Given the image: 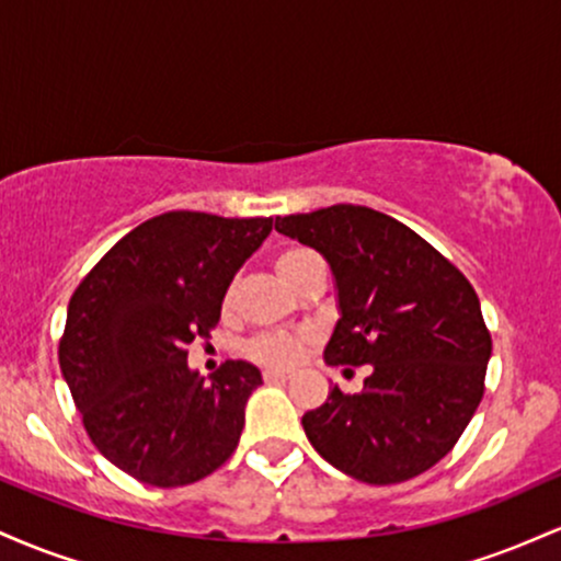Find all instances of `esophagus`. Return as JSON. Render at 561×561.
<instances>
[{
    "instance_id": "34e87169",
    "label": "esophagus",
    "mask_w": 561,
    "mask_h": 561,
    "mask_svg": "<svg viewBox=\"0 0 561 561\" xmlns=\"http://www.w3.org/2000/svg\"><path fill=\"white\" fill-rule=\"evenodd\" d=\"M289 377V371H285V369H263V379H266V382H282V379H287Z\"/></svg>"
}]
</instances>
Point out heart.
Instances as JSON below:
<instances>
[{
    "label": "heart",
    "instance_id": "1",
    "mask_svg": "<svg viewBox=\"0 0 561 561\" xmlns=\"http://www.w3.org/2000/svg\"><path fill=\"white\" fill-rule=\"evenodd\" d=\"M313 259H317V255H313L311 250L289 248V250H282V253L276 255L274 266H276V272H279L282 279H285L287 285H293V279L298 276L300 268ZM227 302H229V298H227ZM302 345H306V334L266 332V334H259V337L250 340L248 347H244V353H248V356L259 364L289 366L300 358Z\"/></svg>",
    "mask_w": 561,
    "mask_h": 561
}]
</instances>
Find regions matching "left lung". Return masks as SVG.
<instances>
[{"label":"left lung","mask_w":561,"mask_h":561,"mask_svg":"<svg viewBox=\"0 0 561 561\" xmlns=\"http://www.w3.org/2000/svg\"><path fill=\"white\" fill-rule=\"evenodd\" d=\"M274 227L319 250L334 274L340 319L324 362L371 366L362 392L334 385L302 414L311 446L369 485L427 472L485 392L493 343L474 287L414 229L364 205L276 216Z\"/></svg>","instance_id":"obj_1"}]
</instances>
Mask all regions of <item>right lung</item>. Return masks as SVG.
I'll list each match as a JSON object with an SVG mask.
<instances>
[{
  "label": "right lung",
  "instance_id": "right-lung-1",
  "mask_svg": "<svg viewBox=\"0 0 561 561\" xmlns=\"http://www.w3.org/2000/svg\"><path fill=\"white\" fill-rule=\"evenodd\" d=\"M268 231L272 218L171 210L128 231L76 287L62 377L94 446L134 480L190 485L234 454L261 371L227 362L205 379L186 347L210 337L231 279Z\"/></svg>",
  "mask_w": 561,
  "mask_h": 561
}]
</instances>
